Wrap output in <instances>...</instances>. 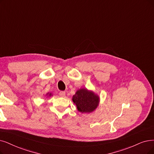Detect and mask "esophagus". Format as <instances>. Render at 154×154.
I'll use <instances>...</instances> for the list:
<instances>
[{"label": "esophagus", "instance_id": "esophagus-1", "mask_svg": "<svg viewBox=\"0 0 154 154\" xmlns=\"http://www.w3.org/2000/svg\"><path fill=\"white\" fill-rule=\"evenodd\" d=\"M59 95L61 97H64L66 96V92L63 91H61L59 92Z\"/></svg>", "mask_w": 154, "mask_h": 154}]
</instances>
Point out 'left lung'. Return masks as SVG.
Wrapping results in <instances>:
<instances>
[{"label": "left lung", "mask_w": 154, "mask_h": 154, "mask_svg": "<svg viewBox=\"0 0 154 154\" xmlns=\"http://www.w3.org/2000/svg\"><path fill=\"white\" fill-rule=\"evenodd\" d=\"M72 100L79 112L91 113L99 105L100 97L93 91L83 88L76 91Z\"/></svg>", "instance_id": "obj_1"}]
</instances>
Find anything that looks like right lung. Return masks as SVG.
<instances>
[{
    "label": "right lung",
    "instance_id": "add662e5",
    "mask_svg": "<svg viewBox=\"0 0 154 154\" xmlns=\"http://www.w3.org/2000/svg\"><path fill=\"white\" fill-rule=\"evenodd\" d=\"M46 96H47V97H51V96H52V93H47V94H46Z\"/></svg>",
    "mask_w": 154,
    "mask_h": 154
}]
</instances>
